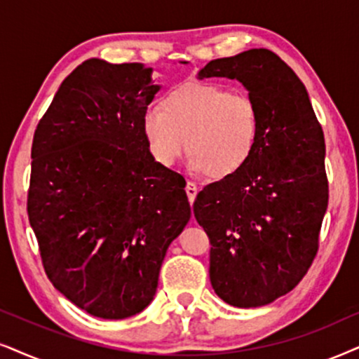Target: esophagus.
<instances>
[{
	"mask_svg": "<svg viewBox=\"0 0 359 359\" xmlns=\"http://www.w3.org/2000/svg\"><path fill=\"white\" fill-rule=\"evenodd\" d=\"M197 185H195L194 182H187V185H185V192H187V197H189V202L194 203L195 201V195H197Z\"/></svg>",
	"mask_w": 359,
	"mask_h": 359,
	"instance_id": "esophagus-1",
	"label": "esophagus"
}]
</instances>
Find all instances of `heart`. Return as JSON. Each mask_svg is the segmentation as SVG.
Segmentation results:
<instances>
[{"label": "heart", "instance_id": "heart-1", "mask_svg": "<svg viewBox=\"0 0 359 359\" xmlns=\"http://www.w3.org/2000/svg\"><path fill=\"white\" fill-rule=\"evenodd\" d=\"M262 130L252 97L225 86L190 81L170 89L161 109H147L142 135L157 165L170 169L190 154L189 167L213 179L233 175L250 161Z\"/></svg>", "mask_w": 359, "mask_h": 359}]
</instances>
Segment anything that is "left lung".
<instances>
[{
  "label": "left lung",
  "instance_id": "left-lung-1",
  "mask_svg": "<svg viewBox=\"0 0 359 359\" xmlns=\"http://www.w3.org/2000/svg\"><path fill=\"white\" fill-rule=\"evenodd\" d=\"M198 79H237L260 109L257 149L194 202L210 238V283L225 303L269 305L300 283L328 207L325 137L305 84L269 49L213 59Z\"/></svg>",
  "mask_w": 359,
  "mask_h": 359
}]
</instances>
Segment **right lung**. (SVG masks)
I'll list each match as a JSON object with an SVG mask.
<instances>
[{
	"label": "right lung",
	"instance_id": "add662e5",
	"mask_svg": "<svg viewBox=\"0 0 359 359\" xmlns=\"http://www.w3.org/2000/svg\"><path fill=\"white\" fill-rule=\"evenodd\" d=\"M158 89L152 67L88 59L36 127L28 215L44 270L97 318L149 306L167 248L190 220L182 177L154 162L142 135Z\"/></svg>",
	"mask_w": 359,
	"mask_h": 359
}]
</instances>
